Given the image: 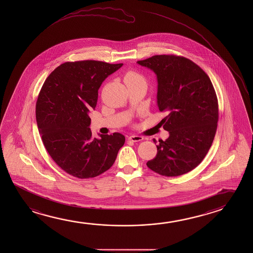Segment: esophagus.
<instances>
[{
    "label": "esophagus",
    "mask_w": 253,
    "mask_h": 253,
    "mask_svg": "<svg viewBox=\"0 0 253 253\" xmlns=\"http://www.w3.org/2000/svg\"><path fill=\"white\" fill-rule=\"evenodd\" d=\"M128 140L132 141V142H139V141L143 140V137L141 136H136V135H132L128 137Z\"/></svg>",
    "instance_id": "1"
}]
</instances>
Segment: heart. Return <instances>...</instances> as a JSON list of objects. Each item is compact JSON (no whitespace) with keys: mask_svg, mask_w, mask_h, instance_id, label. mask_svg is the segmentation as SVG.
<instances>
[{"mask_svg":"<svg viewBox=\"0 0 253 253\" xmlns=\"http://www.w3.org/2000/svg\"><path fill=\"white\" fill-rule=\"evenodd\" d=\"M125 81L126 84H142L146 85L145 77L136 71H129L126 73L125 76Z\"/></svg>","mask_w":253,"mask_h":253,"instance_id":"obj_1","label":"heart"}]
</instances>
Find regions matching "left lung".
<instances>
[{"label": "left lung", "instance_id": "8db88e82", "mask_svg": "<svg viewBox=\"0 0 253 253\" xmlns=\"http://www.w3.org/2000/svg\"><path fill=\"white\" fill-rule=\"evenodd\" d=\"M137 63L157 76L158 108L167 114L160 124L169 133L166 140H159L157 154L146 165L161 175L186 174L203 161L215 136V90L207 73L190 59L161 54Z\"/></svg>", "mask_w": 253, "mask_h": 253}]
</instances>
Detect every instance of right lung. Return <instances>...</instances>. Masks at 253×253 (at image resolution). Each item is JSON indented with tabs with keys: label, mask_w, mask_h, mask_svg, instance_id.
Instances as JSON below:
<instances>
[{
	"label": "right lung",
	"mask_w": 253,
	"mask_h": 253,
	"mask_svg": "<svg viewBox=\"0 0 253 253\" xmlns=\"http://www.w3.org/2000/svg\"><path fill=\"white\" fill-rule=\"evenodd\" d=\"M122 66L94 60L64 62L51 72L38 96L42 142L54 162L75 177L92 178L109 169L125 145L121 133L95 138L89 128L101 84Z\"/></svg>",
	"instance_id": "obj_1"
}]
</instances>
